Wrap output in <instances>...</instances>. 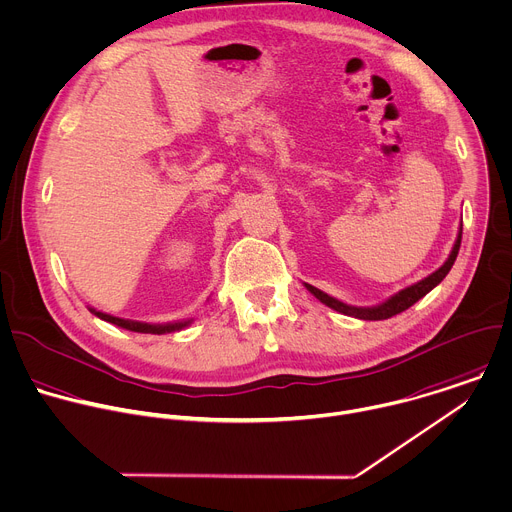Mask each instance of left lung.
I'll list each match as a JSON object with an SVG mask.
<instances>
[{
    "mask_svg": "<svg viewBox=\"0 0 512 512\" xmlns=\"http://www.w3.org/2000/svg\"><path fill=\"white\" fill-rule=\"evenodd\" d=\"M460 240H462V226H460L458 238H456V242H454V248H452L448 260H446L436 272H432L428 278L420 280L418 284H414V286H410V288H404L402 292L394 294L390 300H386V302H382L380 306H374V308H356V306H348V304H344V302H340V300L328 296L326 292H322V290H318V288H314V286H310V284H306V288H308L322 304L330 306L332 310H336V312H340V314L354 316V318H360V320H386V318H392V316L404 312L406 308H410L414 302H418L422 296H426L436 284L442 282V278L450 272V268H452V264H454V260H456V256H458Z\"/></svg>",
    "mask_w": 512,
    "mask_h": 512,
    "instance_id": "8db88e82",
    "label": "left lung"
}]
</instances>
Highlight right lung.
<instances>
[{
  "label": "right lung",
  "instance_id": "obj_1",
  "mask_svg": "<svg viewBox=\"0 0 512 512\" xmlns=\"http://www.w3.org/2000/svg\"><path fill=\"white\" fill-rule=\"evenodd\" d=\"M98 318L110 322V324H116L120 328H126V330H132V332H144V334H166V332H174V330H180L184 326L190 324V320L186 322H174V324H148V322H136V320H124V318H116V316H110V314H104V312H98L94 308H90Z\"/></svg>",
  "mask_w": 512,
  "mask_h": 512
}]
</instances>
